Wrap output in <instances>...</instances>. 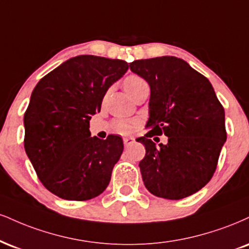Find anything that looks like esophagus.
I'll return each instance as SVG.
<instances>
[{
    "instance_id": "obj_1",
    "label": "esophagus",
    "mask_w": 249,
    "mask_h": 249,
    "mask_svg": "<svg viewBox=\"0 0 249 249\" xmlns=\"http://www.w3.org/2000/svg\"><path fill=\"white\" fill-rule=\"evenodd\" d=\"M123 142H124L125 146H128V145H131V143L134 142V139H133V138L126 137V138H123Z\"/></svg>"
}]
</instances>
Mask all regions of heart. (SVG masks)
Here are the masks:
<instances>
[{"label": "heart", "mask_w": 249, "mask_h": 249, "mask_svg": "<svg viewBox=\"0 0 249 249\" xmlns=\"http://www.w3.org/2000/svg\"><path fill=\"white\" fill-rule=\"evenodd\" d=\"M145 87H148L147 82L142 76L136 75V74H131L124 80L125 90L132 97L140 89L145 88ZM137 125L138 121H136V119H133V121H118L116 123V130L122 134H130L136 130Z\"/></svg>", "instance_id": "1"}]
</instances>
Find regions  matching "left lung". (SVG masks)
Segmentation results:
<instances>
[{"mask_svg":"<svg viewBox=\"0 0 249 249\" xmlns=\"http://www.w3.org/2000/svg\"><path fill=\"white\" fill-rule=\"evenodd\" d=\"M130 68L151 88V130L137 139L146 149L139 162L143 184L166 199L197 193L213 176L226 142L225 111L213 87L176 56L136 60ZM161 134L169 142L157 146L150 138Z\"/></svg>","mask_w":249,"mask_h":249,"instance_id":"obj_1","label":"left lung"}]
</instances>
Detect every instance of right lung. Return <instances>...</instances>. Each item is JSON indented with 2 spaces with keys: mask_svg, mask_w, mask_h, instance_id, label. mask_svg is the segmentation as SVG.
I'll use <instances>...</instances> for the list:
<instances>
[{
  "mask_svg": "<svg viewBox=\"0 0 249 249\" xmlns=\"http://www.w3.org/2000/svg\"><path fill=\"white\" fill-rule=\"evenodd\" d=\"M127 70L124 60L77 55L35 87L24 113V148L44 187L60 198L88 200L107 189L124 145L112 134L90 137L89 121Z\"/></svg>",
  "mask_w": 249,
  "mask_h": 249,
  "instance_id": "add662e5",
  "label": "right lung"
}]
</instances>
